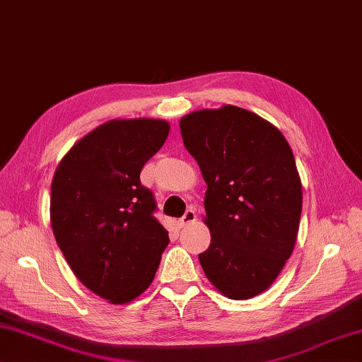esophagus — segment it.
<instances>
[{
	"instance_id": "esophagus-1",
	"label": "esophagus",
	"mask_w": 362,
	"mask_h": 362,
	"mask_svg": "<svg viewBox=\"0 0 362 362\" xmlns=\"http://www.w3.org/2000/svg\"><path fill=\"white\" fill-rule=\"evenodd\" d=\"M196 221V211L193 209H189L185 211V214L180 218V226L182 227H187L188 224H191V222Z\"/></svg>"
}]
</instances>
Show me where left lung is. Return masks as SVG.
<instances>
[{
    "instance_id": "1",
    "label": "left lung",
    "mask_w": 362,
    "mask_h": 362,
    "mask_svg": "<svg viewBox=\"0 0 362 362\" xmlns=\"http://www.w3.org/2000/svg\"><path fill=\"white\" fill-rule=\"evenodd\" d=\"M182 140L206 183L210 247L199 255L233 300L264 292L294 250L302 183L286 138L258 115L224 105L180 119Z\"/></svg>"
}]
</instances>
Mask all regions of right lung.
Returning a JSON list of instances; mask_svg holds the SVG:
<instances>
[{"mask_svg":"<svg viewBox=\"0 0 362 362\" xmlns=\"http://www.w3.org/2000/svg\"><path fill=\"white\" fill-rule=\"evenodd\" d=\"M169 134L163 119H113L60 161L51 185V226L74 275L110 303L149 288L169 236L153 218L140 173Z\"/></svg>","mask_w":362,"mask_h":362,"instance_id":"obj_1","label":"right lung"}]
</instances>
